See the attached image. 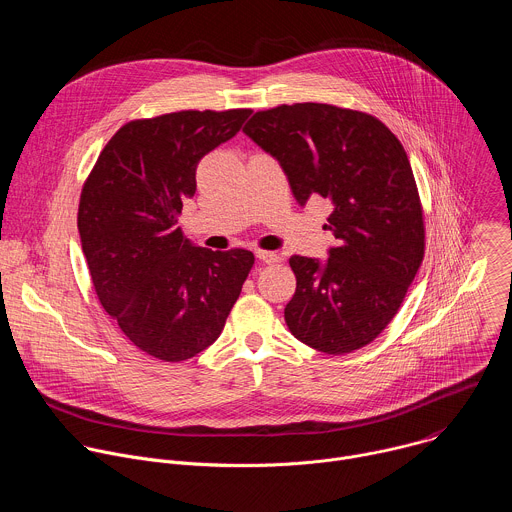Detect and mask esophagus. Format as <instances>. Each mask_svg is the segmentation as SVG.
<instances>
[{"label": "esophagus", "instance_id": "34e87169", "mask_svg": "<svg viewBox=\"0 0 512 512\" xmlns=\"http://www.w3.org/2000/svg\"><path fill=\"white\" fill-rule=\"evenodd\" d=\"M255 257L259 259V261H263V263H277L279 261V255H275V253H271V251H255Z\"/></svg>", "mask_w": 512, "mask_h": 512}]
</instances>
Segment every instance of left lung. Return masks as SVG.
<instances>
[{"mask_svg":"<svg viewBox=\"0 0 512 512\" xmlns=\"http://www.w3.org/2000/svg\"><path fill=\"white\" fill-rule=\"evenodd\" d=\"M243 131L279 162L302 206L312 196L332 204L328 259H289L298 279L283 312L289 332L326 354L367 346L397 314L425 249L401 141L373 115L324 103L259 111Z\"/></svg>","mask_w":512,"mask_h":512,"instance_id":"obj_1","label":"left lung"}]
</instances>
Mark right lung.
Listing matches in <instances>:
<instances>
[{
    "instance_id": "right-lung-1",
    "label": "right lung",
    "mask_w": 512,
    "mask_h": 512,
    "mask_svg": "<svg viewBox=\"0 0 512 512\" xmlns=\"http://www.w3.org/2000/svg\"><path fill=\"white\" fill-rule=\"evenodd\" d=\"M249 115L178 111L129 121L83 186L79 233L99 302L154 358L180 362L221 336L255 263L245 249L196 247L178 227L198 162Z\"/></svg>"
}]
</instances>
